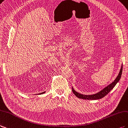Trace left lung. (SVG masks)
Masks as SVG:
<instances>
[{
    "mask_svg": "<svg viewBox=\"0 0 128 128\" xmlns=\"http://www.w3.org/2000/svg\"><path fill=\"white\" fill-rule=\"evenodd\" d=\"M122 70H123V65H122L120 72H119L118 75L117 76L116 78L114 80V81L113 82H112L110 84H109L108 86H107L106 87L104 88L102 90L99 92H98V93H97L96 94H92V95H84V94L78 93V92H77L75 90H74L73 88H72V92L77 97L80 98V99H86H86L87 100H97V99H102V98L103 97L106 96V95L108 94L109 92L114 88L116 84L118 82V81H120V80L121 78L122 74Z\"/></svg>",
    "mask_w": 128,
    "mask_h": 128,
    "instance_id": "obj_1",
    "label": "left lung"
}]
</instances>
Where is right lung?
<instances>
[{"instance_id": "add662e5", "label": "right lung", "mask_w": 128, "mask_h": 128, "mask_svg": "<svg viewBox=\"0 0 128 128\" xmlns=\"http://www.w3.org/2000/svg\"><path fill=\"white\" fill-rule=\"evenodd\" d=\"M44 93H45V92H42V93H39V94H44Z\"/></svg>"}]
</instances>
